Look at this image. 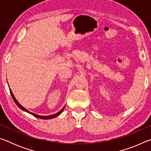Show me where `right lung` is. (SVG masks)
I'll list each match as a JSON object with an SVG mask.
<instances>
[{"label": "right lung", "instance_id": "obj_1", "mask_svg": "<svg viewBox=\"0 0 151 151\" xmlns=\"http://www.w3.org/2000/svg\"><path fill=\"white\" fill-rule=\"evenodd\" d=\"M9 90H10V93H11V96H12V98L13 99L14 103H16L17 105L18 106H19L20 109L22 110V111H25V112H28V113L32 114V115H33V116H35V117H37V118L41 119H53V118H55V117H57V116H58V115H60V114L61 113H62V112L63 111V110H64V109H65V106L62 109L60 110V111L59 112H58L57 113H55V114H52V115H48V116H41V115H39V114H35V113H33V112H30L29 111H28V110H27V109H25L24 107L22 106L21 105V104H20L19 103V102H18V101L17 100L16 98H15L14 96V94H13V93H12V91L11 90V88H9Z\"/></svg>", "mask_w": 151, "mask_h": 151}]
</instances>
